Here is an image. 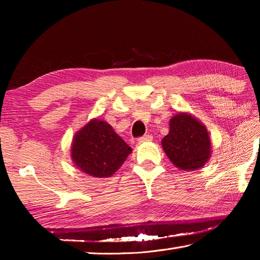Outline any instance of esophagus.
Here are the masks:
<instances>
[{
  "instance_id": "1",
  "label": "esophagus",
  "mask_w": 260,
  "mask_h": 260,
  "mask_svg": "<svg viewBox=\"0 0 260 260\" xmlns=\"http://www.w3.org/2000/svg\"><path fill=\"white\" fill-rule=\"evenodd\" d=\"M152 140H153V137L151 135H144L143 137H141L139 141L141 143H148V142H151Z\"/></svg>"
}]
</instances>
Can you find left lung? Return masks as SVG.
<instances>
[{"label": "left lung", "instance_id": "obj_1", "mask_svg": "<svg viewBox=\"0 0 260 260\" xmlns=\"http://www.w3.org/2000/svg\"><path fill=\"white\" fill-rule=\"evenodd\" d=\"M162 147L175 168L187 172L203 168L212 153L206 125L186 112L170 119V131L162 140Z\"/></svg>", "mask_w": 260, "mask_h": 260}]
</instances>
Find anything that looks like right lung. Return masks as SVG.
Segmentation results:
<instances>
[{
    "label": "right lung",
    "instance_id": "right-lung-1",
    "mask_svg": "<svg viewBox=\"0 0 260 260\" xmlns=\"http://www.w3.org/2000/svg\"><path fill=\"white\" fill-rule=\"evenodd\" d=\"M131 153L132 148L107 121L92 118L76 132L70 157L81 172L93 178H109Z\"/></svg>",
    "mask_w": 260,
    "mask_h": 260
}]
</instances>
